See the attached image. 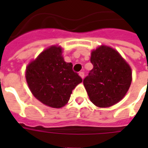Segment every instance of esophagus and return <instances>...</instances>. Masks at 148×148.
I'll return each mask as SVG.
<instances>
[{
    "instance_id": "obj_1",
    "label": "esophagus",
    "mask_w": 148,
    "mask_h": 148,
    "mask_svg": "<svg viewBox=\"0 0 148 148\" xmlns=\"http://www.w3.org/2000/svg\"><path fill=\"white\" fill-rule=\"evenodd\" d=\"M79 75H80V77H81L82 79H83L84 77V73L83 71L80 72V73H79Z\"/></svg>"
}]
</instances>
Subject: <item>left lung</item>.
Instances as JSON below:
<instances>
[{
  "label": "left lung",
  "mask_w": 148,
  "mask_h": 148,
  "mask_svg": "<svg viewBox=\"0 0 148 148\" xmlns=\"http://www.w3.org/2000/svg\"><path fill=\"white\" fill-rule=\"evenodd\" d=\"M90 62L94 67L84 79L90 101L99 108L119 102L131 86V67L117 51L103 45L91 52Z\"/></svg>",
  "instance_id": "1"
}]
</instances>
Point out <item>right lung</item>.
<instances>
[{
	"label": "right lung",
	"instance_id": "obj_1",
	"mask_svg": "<svg viewBox=\"0 0 148 148\" xmlns=\"http://www.w3.org/2000/svg\"><path fill=\"white\" fill-rule=\"evenodd\" d=\"M71 63L65 62L60 47L52 46L39 54L27 67L26 80L38 101L51 108H60L68 102L72 90L82 82Z\"/></svg>",
	"mask_w": 148,
	"mask_h": 148
}]
</instances>
